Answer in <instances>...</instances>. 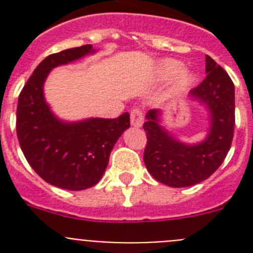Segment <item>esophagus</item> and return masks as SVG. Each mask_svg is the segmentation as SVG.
<instances>
[{
  "label": "esophagus",
  "mask_w": 253,
  "mask_h": 253,
  "mask_svg": "<svg viewBox=\"0 0 253 253\" xmlns=\"http://www.w3.org/2000/svg\"><path fill=\"white\" fill-rule=\"evenodd\" d=\"M144 116H143V111L139 107H134L130 113V123L133 126H142Z\"/></svg>",
  "instance_id": "1"
}]
</instances>
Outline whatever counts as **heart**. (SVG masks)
I'll use <instances>...</instances> for the list:
<instances>
[{"instance_id": "heart-1", "label": "heart", "mask_w": 253, "mask_h": 253, "mask_svg": "<svg viewBox=\"0 0 253 253\" xmlns=\"http://www.w3.org/2000/svg\"><path fill=\"white\" fill-rule=\"evenodd\" d=\"M184 66L182 63L177 62V60H173V59H169V60H165L161 66L160 69V73L163 78H169V77H173V76L178 75V73L182 71ZM195 80L193 75H189V73H185L180 80V87L185 88L187 87L189 84H191Z\"/></svg>"}]
</instances>
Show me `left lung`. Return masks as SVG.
Returning a JSON list of instances; mask_svg holds the SVG:
<instances>
[{
	"mask_svg": "<svg viewBox=\"0 0 253 253\" xmlns=\"http://www.w3.org/2000/svg\"><path fill=\"white\" fill-rule=\"evenodd\" d=\"M207 77L191 90L211 115V128L203 143L187 146L172 138L160 125L158 110H149L143 129L147 144L143 160L152 176L171 187L199 184L222 165L231 148L234 133V84L224 69L209 55L205 58Z\"/></svg>",
	"mask_w": 253,
	"mask_h": 253,
	"instance_id": "obj_1",
	"label": "left lung"
}]
</instances>
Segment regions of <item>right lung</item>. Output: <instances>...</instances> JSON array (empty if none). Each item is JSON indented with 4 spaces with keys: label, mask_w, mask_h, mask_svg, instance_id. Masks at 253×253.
Here are the masks:
<instances>
[{
    "label": "right lung",
    "mask_w": 253,
    "mask_h": 253,
    "mask_svg": "<svg viewBox=\"0 0 253 253\" xmlns=\"http://www.w3.org/2000/svg\"><path fill=\"white\" fill-rule=\"evenodd\" d=\"M93 51L87 44L48 55L19 96L16 133L22 153L40 177L60 189L77 191L97 184L114 144L130 126L128 113L115 119L63 123L51 114L44 100V81L51 69Z\"/></svg>",
    "instance_id": "obj_1"
}]
</instances>
